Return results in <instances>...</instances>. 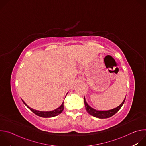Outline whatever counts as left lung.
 <instances>
[{"mask_svg": "<svg viewBox=\"0 0 146 146\" xmlns=\"http://www.w3.org/2000/svg\"><path fill=\"white\" fill-rule=\"evenodd\" d=\"M125 98H126V97L125 98L124 100H123V102H122L121 105H119L118 107H117L113 109H111V110H105V111H99V110H95V109H93L92 108H91L87 103L85 97L84 98V100L86 109L87 111L88 112V113H89L90 115H91L95 117L103 119V118H108L111 117L113 115H114L116 113H117L119 111V110L121 108L122 106L123 105L125 100Z\"/></svg>", "mask_w": 146, "mask_h": 146, "instance_id": "1", "label": "left lung"}]
</instances>
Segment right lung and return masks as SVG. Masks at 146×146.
Returning <instances> with one entry per match:
<instances>
[{
    "label": "right lung",
    "instance_id": "add662e5",
    "mask_svg": "<svg viewBox=\"0 0 146 146\" xmlns=\"http://www.w3.org/2000/svg\"><path fill=\"white\" fill-rule=\"evenodd\" d=\"M66 97V96H65ZM23 103H24V105L31 111H32L33 113H35L36 115L41 117H43V118H50V117H55L58 115H59V114L62 113V112L63 111L64 109V102H63V103H62V105L56 109L51 111H38L35 109H32L31 108L29 107L26 103L22 100Z\"/></svg>",
    "mask_w": 146,
    "mask_h": 146
}]
</instances>
